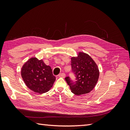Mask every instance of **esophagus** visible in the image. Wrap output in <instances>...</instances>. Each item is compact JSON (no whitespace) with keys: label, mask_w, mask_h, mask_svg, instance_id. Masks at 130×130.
I'll list each match as a JSON object with an SVG mask.
<instances>
[{"label":"esophagus","mask_w":130,"mask_h":130,"mask_svg":"<svg viewBox=\"0 0 130 130\" xmlns=\"http://www.w3.org/2000/svg\"><path fill=\"white\" fill-rule=\"evenodd\" d=\"M59 77H61V78H65V74L62 73H60L59 75Z\"/></svg>","instance_id":"obj_1"}]
</instances>
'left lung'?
<instances>
[{
	"label": "left lung",
	"instance_id": "8db88e82",
	"mask_svg": "<svg viewBox=\"0 0 130 130\" xmlns=\"http://www.w3.org/2000/svg\"><path fill=\"white\" fill-rule=\"evenodd\" d=\"M72 72L75 76V82L69 76L65 78L73 93L82 95L89 93L98 80L99 72L98 66L90 56L79 52L77 57H71Z\"/></svg>",
	"mask_w": 130,
	"mask_h": 130
}]
</instances>
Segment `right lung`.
<instances>
[{
    "label": "right lung",
    "instance_id": "right-lung-1",
    "mask_svg": "<svg viewBox=\"0 0 130 130\" xmlns=\"http://www.w3.org/2000/svg\"><path fill=\"white\" fill-rule=\"evenodd\" d=\"M21 75L27 87L40 94L48 92L56 80L51 67L36 57L31 58L24 63Z\"/></svg>",
    "mask_w": 130,
    "mask_h": 130
}]
</instances>
